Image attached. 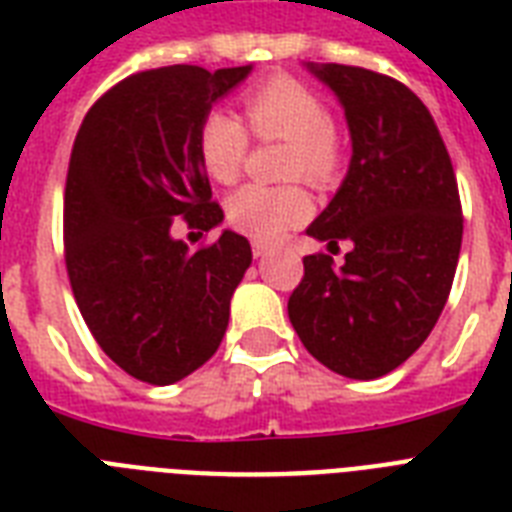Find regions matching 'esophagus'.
I'll return each instance as SVG.
<instances>
[{
	"label": "esophagus",
	"mask_w": 512,
	"mask_h": 512,
	"mask_svg": "<svg viewBox=\"0 0 512 512\" xmlns=\"http://www.w3.org/2000/svg\"><path fill=\"white\" fill-rule=\"evenodd\" d=\"M252 255L268 257V255H271V247H268V244H263V241H255V244H252Z\"/></svg>",
	"instance_id": "1"
}]
</instances>
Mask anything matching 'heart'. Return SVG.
Wrapping results in <instances>:
<instances>
[{"mask_svg":"<svg viewBox=\"0 0 512 512\" xmlns=\"http://www.w3.org/2000/svg\"><path fill=\"white\" fill-rule=\"evenodd\" d=\"M244 119L263 140H287V175L313 185L335 180L340 143L327 106L295 79L276 76L244 95ZM199 159L212 180L231 185L247 159L249 135L228 111H209L199 124ZM311 215V199L297 185L249 183L228 199V220L252 239L273 241Z\"/></svg>","mask_w":512,"mask_h":512,"instance_id":"obj_1","label":"heart"}]
</instances>
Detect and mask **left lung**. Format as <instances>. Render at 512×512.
<instances>
[{
  "instance_id": "1",
  "label": "left lung",
  "mask_w": 512,
  "mask_h": 512,
  "mask_svg": "<svg viewBox=\"0 0 512 512\" xmlns=\"http://www.w3.org/2000/svg\"><path fill=\"white\" fill-rule=\"evenodd\" d=\"M335 92L350 132L348 175L308 236L350 241L340 268L308 255L289 321L316 361L350 380L401 366L436 327L462 247L452 159L433 116L390 76L305 63Z\"/></svg>"
}]
</instances>
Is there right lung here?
<instances>
[{"label":"right lung","instance_id":"obj_1","mask_svg":"<svg viewBox=\"0 0 512 512\" xmlns=\"http://www.w3.org/2000/svg\"><path fill=\"white\" fill-rule=\"evenodd\" d=\"M252 66H164L127 76L84 116L66 180V268L106 356L135 380L172 385L215 356L252 247L225 228L191 252L175 217L217 228L199 124Z\"/></svg>","mask_w":512,"mask_h":512}]
</instances>
